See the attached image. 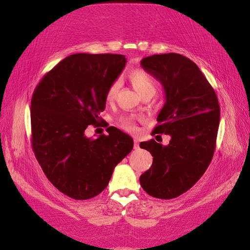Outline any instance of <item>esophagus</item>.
<instances>
[{"label":"esophagus","mask_w":250,"mask_h":250,"mask_svg":"<svg viewBox=\"0 0 250 250\" xmlns=\"http://www.w3.org/2000/svg\"><path fill=\"white\" fill-rule=\"evenodd\" d=\"M134 148H135V149L139 148V140H138V138H134Z\"/></svg>","instance_id":"34e87169"}]
</instances>
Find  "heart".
<instances>
[{"mask_svg":"<svg viewBox=\"0 0 250 250\" xmlns=\"http://www.w3.org/2000/svg\"><path fill=\"white\" fill-rule=\"evenodd\" d=\"M127 77L132 83V85L135 87L136 91L140 96H143L146 93H153L154 94L156 91V80L154 77L150 75L148 72L142 69V68H136L133 69L127 74ZM120 83L119 80L113 81L110 86H108L106 94H105V99L107 101H113L116 98L117 93L119 91ZM119 125L124 127L125 130L133 131L135 129V120L131 116H123L119 118Z\"/></svg>","mask_w":250,"mask_h":250,"instance_id":"1","label":"heart"}]
</instances>
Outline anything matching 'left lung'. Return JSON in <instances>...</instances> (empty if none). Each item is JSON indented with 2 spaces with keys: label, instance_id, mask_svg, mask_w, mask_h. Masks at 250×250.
I'll return each instance as SVG.
<instances>
[{
  "label": "left lung",
  "instance_id": "1",
  "mask_svg": "<svg viewBox=\"0 0 250 250\" xmlns=\"http://www.w3.org/2000/svg\"><path fill=\"white\" fill-rule=\"evenodd\" d=\"M146 72L162 83L166 102L152 134L171 136L168 146L154 139L140 143L153 156L139 178L149 195L171 200L188 191L207 170L215 150L220 104L213 87L196 64L180 54L142 60Z\"/></svg>",
  "mask_w": 250,
  "mask_h": 250
}]
</instances>
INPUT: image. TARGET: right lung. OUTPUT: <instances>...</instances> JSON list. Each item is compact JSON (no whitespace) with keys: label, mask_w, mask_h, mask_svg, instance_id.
<instances>
[{"label":"right lung","mask_w":250,"mask_h":250,"mask_svg":"<svg viewBox=\"0 0 250 250\" xmlns=\"http://www.w3.org/2000/svg\"><path fill=\"white\" fill-rule=\"evenodd\" d=\"M126 59L117 54H75L44 75L30 105L31 146L44 174L62 193L88 200L104 191L114 168L133 149V139L116 127L87 138L99 124L105 94Z\"/></svg>","instance_id":"right-lung-1"}]
</instances>
